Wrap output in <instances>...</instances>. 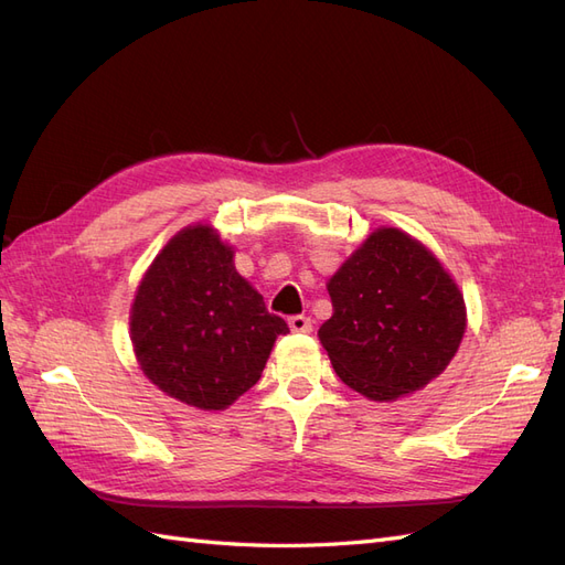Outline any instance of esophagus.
<instances>
[{"instance_id": "1", "label": "esophagus", "mask_w": 565, "mask_h": 565, "mask_svg": "<svg viewBox=\"0 0 565 565\" xmlns=\"http://www.w3.org/2000/svg\"><path fill=\"white\" fill-rule=\"evenodd\" d=\"M287 322H289V330H292V332H311L313 330L311 318H306V316H292Z\"/></svg>"}]
</instances>
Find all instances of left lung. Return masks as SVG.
I'll return each mask as SVG.
<instances>
[{"label":"left lung","instance_id":"obj_1","mask_svg":"<svg viewBox=\"0 0 565 565\" xmlns=\"http://www.w3.org/2000/svg\"><path fill=\"white\" fill-rule=\"evenodd\" d=\"M332 318L318 330L334 372L372 401L419 391L465 337V297L436 256L398 228H380L328 282Z\"/></svg>","mask_w":565,"mask_h":565}]
</instances>
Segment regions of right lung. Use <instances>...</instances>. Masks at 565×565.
Returning a JSON list of instances; mask_svg holds the SVG:
<instances>
[{
  "label": "right lung",
  "mask_w": 565,
  "mask_h": 565,
  "mask_svg": "<svg viewBox=\"0 0 565 565\" xmlns=\"http://www.w3.org/2000/svg\"><path fill=\"white\" fill-rule=\"evenodd\" d=\"M287 332L237 276L233 249L202 224L169 241L131 306V344L146 377L200 409H224L249 391Z\"/></svg>",
  "instance_id": "1"
}]
</instances>
